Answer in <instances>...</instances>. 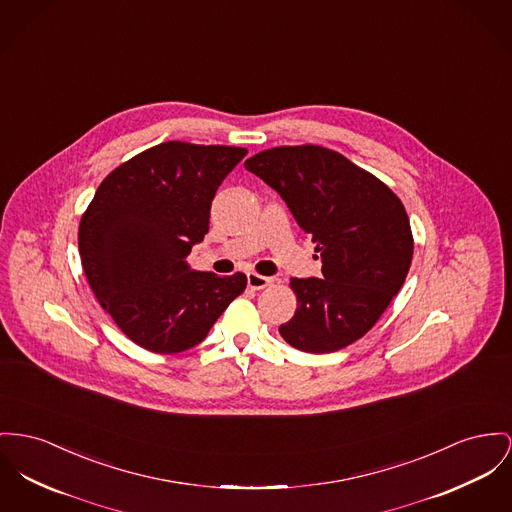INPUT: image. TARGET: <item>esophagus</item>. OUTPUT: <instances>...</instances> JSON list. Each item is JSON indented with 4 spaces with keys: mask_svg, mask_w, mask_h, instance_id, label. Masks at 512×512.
<instances>
[{
    "mask_svg": "<svg viewBox=\"0 0 512 512\" xmlns=\"http://www.w3.org/2000/svg\"><path fill=\"white\" fill-rule=\"evenodd\" d=\"M246 281H248V287H250V289L260 291V289H266V287L272 283V277L258 275V273H248V275H246Z\"/></svg>",
    "mask_w": 512,
    "mask_h": 512,
    "instance_id": "esophagus-1",
    "label": "esophagus"
}]
</instances>
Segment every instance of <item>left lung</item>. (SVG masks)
Here are the masks:
<instances>
[{
  "mask_svg": "<svg viewBox=\"0 0 512 512\" xmlns=\"http://www.w3.org/2000/svg\"><path fill=\"white\" fill-rule=\"evenodd\" d=\"M312 235L322 279L291 277L297 295L281 338L332 353L363 338L402 289L413 256L406 207L375 174L320 145H283L246 159Z\"/></svg>",
  "mask_w": 512,
  "mask_h": 512,
  "instance_id": "8db88e82",
  "label": "left lung"
}]
</instances>
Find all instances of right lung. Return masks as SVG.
I'll return each instance as SVG.
<instances>
[{
    "mask_svg": "<svg viewBox=\"0 0 512 512\" xmlns=\"http://www.w3.org/2000/svg\"><path fill=\"white\" fill-rule=\"evenodd\" d=\"M248 151L165 141L110 172L79 223L87 281L116 326L153 353L200 341L246 287V275L196 272L186 256L209 231L219 184Z\"/></svg>",
    "mask_w": 512,
    "mask_h": 512,
    "instance_id": "add662e5",
    "label": "right lung"
}]
</instances>
